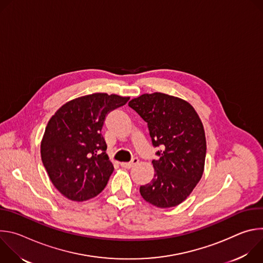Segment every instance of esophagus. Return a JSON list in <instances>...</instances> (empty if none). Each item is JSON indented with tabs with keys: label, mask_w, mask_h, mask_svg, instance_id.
Instances as JSON below:
<instances>
[{
	"label": "esophagus",
	"mask_w": 263,
	"mask_h": 263,
	"mask_svg": "<svg viewBox=\"0 0 263 263\" xmlns=\"http://www.w3.org/2000/svg\"><path fill=\"white\" fill-rule=\"evenodd\" d=\"M138 158H133L130 162H121V166L123 167H126V168H131L133 165L137 164L138 163Z\"/></svg>",
	"instance_id": "1"
}]
</instances>
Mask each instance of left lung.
<instances>
[{
    "instance_id": "left-lung-1",
    "label": "left lung",
    "mask_w": 263,
    "mask_h": 263,
    "mask_svg": "<svg viewBox=\"0 0 263 263\" xmlns=\"http://www.w3.org/2000/svg\"><path fill=\"white\" fill-rule=\"evenodd\" d=\"M146 122L154 146H160L152 181L140 186L141 197L156 207L170 208L187 199L201 180L206 137L195 108L183 99L162 92L143 93L129 102Z\"/></svg>"
}]
</instances>
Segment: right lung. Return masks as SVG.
Returning a JSON list of instances; mask_svg holds the SVG:
<instances>
[{"label":"right lung","mask_w":263,"mask_h":263,"mask_svg":"<svg viewBox=\"0 0 263 263\" xmlns=\"http://www.w3.org/2000/svg\"><path fill=\"white\" fill-rule=\"evenodd\" d=\"M129 99L102 92L79 97L50 119L41 143L42 160L53 185L68 200L87 201L105 189L115 168L101 130L108 112Z\"/></svg>","instance_id":"right-lung-1"}]
</instances>
